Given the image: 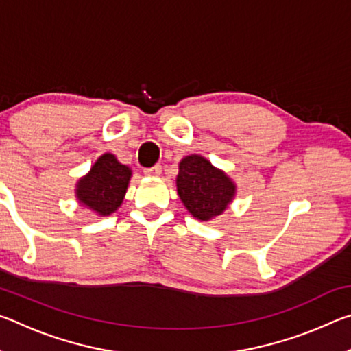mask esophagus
Masks as SVG:
<instances>
[{"mask_svg":"<svg viewBox=\"0 0 351 351\" xmlns=\"http://www.w3.org/2000/svg\"><path fill=\"white\" fill-rule=\"evenodd\" d=\"M161 171H162V167L158 164V165H154V167L145 169L144 173H145L147 176H159V175H161Z\"/></svg>","mask_w":351,"mask_h":351,"instance_id":"esophagus-1","label":"esophagus"}]
</instances>
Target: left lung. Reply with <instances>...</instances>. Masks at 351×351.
Segmentation results:
<instances>
[{
    "label": "left lung",
    "mask_w": 351,
    "mask_h": 351,
    "mask_svg": "<svg viewBox=\"0 0 351 351\" xmlns=\"http://www.w3.org/2000/svg\"><path fill=\"white\" fill-rule=\"evenodd\" d=\"M176 189L186 209L201 221L221 215L232 203L237 190L223 170L213 167L199 154H190L180 162Z\"/></svg>",
    "instance_id": "8db88e82"
}]
</instances>
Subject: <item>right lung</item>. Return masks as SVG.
Masks as SVG:
<instances>
[{
  "instance_id": "add662e5",
  "label": "right lung",
  "mask_w": 351,
  "mask_h": 351,
  "mask_svg": "<svg viewBox=\"0 0 351 351\" xmlns=\"http://www.w3.org/2000/svg\"><path fill=\"white\" fill-rule=\"evenodd\" d=\"M130 178V167L119 162L114 154L105 153L94 162L90 173L77 182L75 197L99 215H111L122 204Z\"/></svg>"
}]
</instances>
